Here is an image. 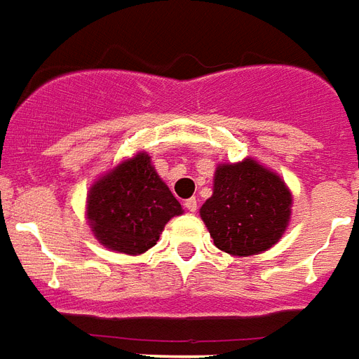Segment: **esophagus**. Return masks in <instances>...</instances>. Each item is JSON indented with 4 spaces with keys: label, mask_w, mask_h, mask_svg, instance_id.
Listing matches in <instances>:
<instances>
[{
    "label": "esophagus",
    "mask_w": 359,
    "mask_h": 359,
    "mask_svg": "<svg viewBox=\"0 0 359 359\" xmlns=\"http://www.w3.org/2000/svg\"><path fill=\"white\" fill-rule=\"evenodd\" d=\"M184 207H187L190 213H196V209H198V200H196V198H190V200L184 201Z\"/></svg>",
    "instance_id": "34e87169"
}]
</instances>
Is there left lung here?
I'll list each match as a JSON object with an SVG mask.
<instances>
[{
  "label": "left lung",
  "mask_w": 359,
  "mask_h": 359,
  "mask_svg": "<svg viewBox=\"0 0 359 359\" xmlns=\"http://www.w3.org/2000/svg\"><path fill=\"white\" fill-rule=\"evenodd\" d=\"M291 203V192L280 175L247 158L217 167L213 196L201 205L200 215L220 251L251 257L281 240Z\"/></svg>",
  "instance_id": "8db88e82"
}]
</instances>
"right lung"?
Here are the masks:
<instances>
[{
	"mask_svg": "<svg viewBox=\"0 0 359 359\" xmlns=\"http://www.w3.org/2000/svg\"><path fill=\"white\" fill-rule=\"evenodd\" d=\"M177 215L182 207L146 152L121 161L87 194V220L95 238L118 253L148 251Z\"/></svg>",
	"mask_w": 359,
	"mask_h": 359,
	"instance_id": "1",
	"label": "right lung"
}]
</instances>
